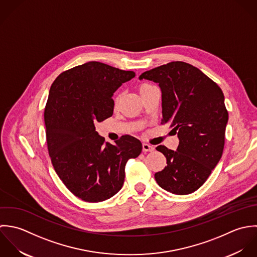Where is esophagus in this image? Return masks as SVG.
I'll use <instances>...</instances> for the list:
<instances>
[{"mask_svg": "<svg viewBox=\"0 0 257 257\" xmlns=\"http://www.w3.org/2000/svg\"><path fill=\"white\" fill-rule=\"evenodd\" d=\"M142 148H143V152H153L155 150V148L152 145H149L146 143L142 144Z\"/></svg>", "mask_w": 257, "mask_h": 257, "instance_id": "esophagus-1", "label": "esophagus"}]
</instances>
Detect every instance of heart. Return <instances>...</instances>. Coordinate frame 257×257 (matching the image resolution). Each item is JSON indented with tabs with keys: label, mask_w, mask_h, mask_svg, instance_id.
<instances>
[{
	"label": "heart",
	"mask_w": 257,
	"mask_h": 257,
	"mask_svg": "<svg viewBox=\"0 0 257 257\" xmlns=\"http://www.w3.org/2000/svg\"><path fill=\"white\" fill-rule=\"evenodd\" d=\"M150 87H152V85H150V84H148V83H142V84H140V85H139L138 90H139V92H140V94H141V93H143L144 91H146L147 89H149ZM121 99H122V94L117 95V97L115 98V105H116V106H117V105H119V103L121 101Z\"/></svg>",
	"instance_id": "obj_1"
}]
</instances>
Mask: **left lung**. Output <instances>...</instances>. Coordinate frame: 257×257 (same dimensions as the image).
I'll return each mask as SVG.
<instances>
[{"instance_id":"8db88e82","label":"left lung","mask_w":257,"mask_h":257,"mask_svg":"<svg viewBox=\"0 0 257 257\" xmlns=\"http://www.w3.org/2000/svg\"><path fill=\"white\" fill-rule=\"evenodd\" d=\"M139 79L152 80L162 91V123L178 134L177 151L156 149L167 166L155 174L158 185L175 195L201 188L219 162L228 113L220 87L199 68L172 61L143 72Z\"/></svg>"}]
</instances>
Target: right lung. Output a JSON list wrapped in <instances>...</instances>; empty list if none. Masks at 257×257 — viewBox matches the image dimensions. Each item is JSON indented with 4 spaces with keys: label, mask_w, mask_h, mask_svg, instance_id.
Returning a JSON list of instances; mask_svg holds the SVG:
<instances>
[{
    "label": "right lung",
    "mask_w": 257,
    "mask_h": 257,
    "mask_svg": "<svg viewBox=\"0 0 257 257\" xmlns=\"http://www.w3.org/2000/svg\"><path fill=\"white\" fill-rule=\"evenodd\" d=\"M135 76L98 61H89L59 74L45 109L52 166L77 198L98 203L117 194L124 183L125 165L142 152L141 142L124 135L105 143L95 123L113 114L114 92Z\"/></svg>",
    "instance_id": "right-lung-1"
}]
</instances>
